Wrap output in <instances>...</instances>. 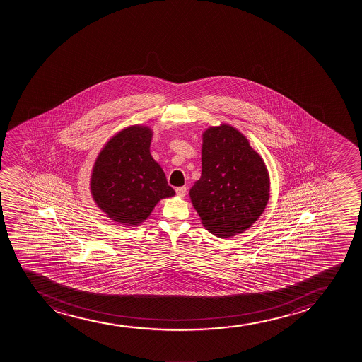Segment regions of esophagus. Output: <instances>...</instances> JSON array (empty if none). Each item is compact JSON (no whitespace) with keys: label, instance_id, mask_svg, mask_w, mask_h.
<instances>
[{"label":"esophagus","instance_id":"34e87169","mask_svg":"<svg viewBox=\"0 0 362 362\" xmlns=\"http://www.w3.org/2000/svg\"><path fill=\"white\" fill-rule=\"evenodd\" d=\"M176 194L180 197V198H183V197L186 196V193H187V188L185 187H177L176 189Z\"/></svg>","mask_w":362,"mask_h":362}]
</instances>
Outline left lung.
Segmentation results:
<instances>
[{"label": "left lung", "instance_id": "obj_1", "mask_svg": "<svg viewBox=\"0 0 362 362\" xmlns=\"http://www.w3.org/2000/svg\"><path fill=\"white\" fill-rule=\"evenodd\" d=\"M270 196L269 173L244 134L232 125L203 133L202 176L189 189L204 227L216 237H234L262 215Z\"/></svg>", "mask_w": 362, "mask_h": 362}]
</instances>
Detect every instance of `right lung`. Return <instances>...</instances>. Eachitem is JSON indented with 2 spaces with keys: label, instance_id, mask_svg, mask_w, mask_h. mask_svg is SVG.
<instances>
[{
  "label": "right lung",
  "instance_id": "right-lung-1",
  "mask_svg": "<svg viewBox=\"0 0 362 362\" xmlns=\"http://www.w3.org/2000/svg\"><path fill=\"white\" fill-rule=\"evenodd\" d=\"M152 136L150 127L129 125L105 144L93 165V199L118 225H141L159 200L175 196L162 166L151 156Z\"/></svg>",
  "mask_w": 362,
  "mask_h": 362
}]
</instances>
